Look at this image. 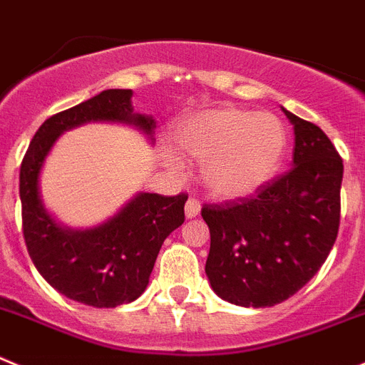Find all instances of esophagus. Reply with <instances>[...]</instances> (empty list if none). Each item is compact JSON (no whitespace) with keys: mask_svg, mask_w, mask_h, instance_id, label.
I'll return each instance as SVG.
<instances>
[{"mask_svg":"<svg viewBox=\"0 0 365 365\" xmlns=\"http://www.w3.org/2000/svg\"><path fill=\"white\" fill-rule=\"evenodd\" d=\"M200 215V203L195 198H189L185 203V216L187 218H196Z\"/></svg>","mask_w":365,"mask_h":365,"instance_id":"obj_1","label":"esophagus"}]
</instances>
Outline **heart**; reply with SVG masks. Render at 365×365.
Wrapping results in <instances>:
<instances>
[{"label":"heart","mask_w":365,"mask_h":365,"mask_svg":"<svg viewBox=\"0 0 365 365\" xmlns=\"http://www.w3.org/2000/svg\"><path fill=\"white\" fill-rule=\"evenodd\" d=\"M173 142L185 158L202 163L200 178L212 198L235 202L256 195L278 175L287 133L274 114L220 107L183 120ZM165 160L178 169L173 154Z\"/></svg>","instance_id":"heart-1"}]
</instances>
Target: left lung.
I'll return each instance as SVG.
<instances>
[{
    "label": "left lung",
    "instance_id": "8db88e82",
    "mask_svg": "<svg viewBox=\"0 0 365 365\" xmlns=\"http://www.w3.org/2000/svg\"><path fill=\"white\" fill-rule=\"evenodd\" d=\"M294 130L293 169L255 196L205 205L211 232L205 274L222 300L272 307L326 262L340 225L344 165L326 133L282 107Z\"/></svg>",
    "mask_w": 365,
    "mask_h": 365
}]
</instances>
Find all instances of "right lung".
Wrapping results in <instances>:
<instances>
[{
    "mask_svg": "<svg viewBox=\"0 0 365 365\" xmlns=\"http://www.w3.org/2000/svg\"><path fill=\"white\" fill-rule=\"evenodd\" d=\"M91 121L123 123L153 143L156 121L133 107L130 88H107L43 121L19 170V198L27 251L39 274L63 297L93 307L130 304L149 285L162 244L185 220V195L136 192L114 216L93 227L56 220L41 196V170L63 133Z\"/></svg>",
    "mask_w": 365,
    "mask_h": 365,
    "instance_id": "obj_1",
    "label": "right lung"
}]
</instances>
